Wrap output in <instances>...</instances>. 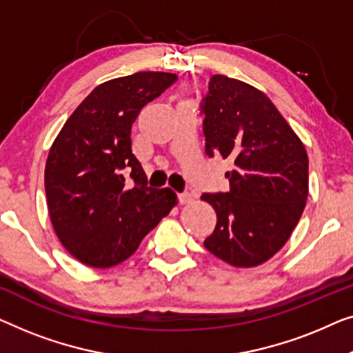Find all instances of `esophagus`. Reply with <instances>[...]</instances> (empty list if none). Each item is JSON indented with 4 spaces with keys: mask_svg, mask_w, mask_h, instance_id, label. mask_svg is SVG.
Listing matches in <instances>:
<instances>
[{
    "mask_svg": "<svg viewBox=\"0 0 353 353\" xmlns=\"http://www.w3.org/2000/svg\"><path fill=\"white\" fill-rule=\"evenodd\" d=\"M192 201H193L192 193L185 192V193H181V195H179V203H181V205H188V203H192Z\"/></svg>",
    "mask_w": 353,
    "mask_h": 353,
    "instance_id": "obj_1",
    "label": "esophagus"
}]
</instances>
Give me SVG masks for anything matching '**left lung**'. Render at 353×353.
<instances>
[{"mask_svg":"<svg viewBox=\"0 0 353 353\" xmlns=\"http://www.w3.org/2000/svg\"><path fill=\"white\" fill-rule=\"evenodd\" d=\"M206 153L233 161L230 190L205 193L217 224L205 248L233 267L264 264L285 246L309 195L304 143L269 97L251 84L212 75L201 102Z\"/></svg>","mask_w":353,"mask_h":353,"instance_id":"left-lung-1","label":"left lung"}]
</instances>
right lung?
Returning <instances> with one entry per match:
<instances>
[{
    "mask_svg": "<svg viewBox=\"0 0 353 353\" xmlns=\"http://www.w3.org/2000/svg\"><path fill=\"white\" fill-rule=\"evenodd\" d=\"M176 79L174 73L137 72L99 84L49 150V216L63 248L84 265L108 269L126 261L177 205L171 188L147 187L131 148L139 112ZM126 174L134 181L132 189Z\"/></svg>",
    "mask_w": 353,
    "mask_h": 353,
    "instance_id": "add662e5",
    "label": "right lung"
}]
</instances>
